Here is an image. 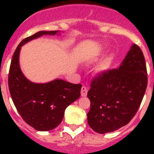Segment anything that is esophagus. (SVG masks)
<instances>
[{"instance_id": "1", "label": "esophagus", "mask_w": 154, "mask_h": 154, "mask_svg": "<svg viewBox=\"0 0 154 154\" xmlns=\"http://www.w3.org/2000/svg\"><path fill=\"white\" fill-rule=\"evenodd\" d=\"M87 93H88V89L85 86L82 87V91H81V94L82 97H86Z\"/></svg>"}]
</instances>
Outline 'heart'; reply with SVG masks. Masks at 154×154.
<instances>
[{"mask_svg":"<svg viewBox=\"0 0 154 154\" xmlns=\"http://www.w3.org/2000/svg\"><path fill=\"white\" fill-rule=\"evenodd\" d=\"M111 62H112V57H108L105 58V59L100 63V65H98V67H97V71L100 72L106 71V70L109 68L110 65H111Z\"/></svg>","mask_w":154,"mask_h":154,"instance_id":"obj_1","label":"heart"}]
</instances>
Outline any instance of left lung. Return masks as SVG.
I'll use <instances>...</instances> for the list:
<instances>
[{"mask_svg":"<svg viewBox=\"0 0 154 154\" xmlns=\"http://www.w3.org/2000/svg\"><path fill=\"white\" fill-rule=\"evenodd\" d=\"M143 53L134 44L118 69L98 74L87 96L90 109L88 124L98 134L111 133L129 123L137 112L147 88Z\"/></svg>","mask_w":154,"mask_h":154,"instance_id":"1","label":"left lung"}]
</instances>
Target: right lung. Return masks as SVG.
Listing matches in <instances>:
<instances>
[{"label":"right lung","instance_id":"obj_1","mask_svg":"<svg viewBox=\"0 0 154 154\" xmlns=\"http://www.w3.org/2000/svg\"><path fill=\"white\" fill-rule=\"evenodd\" d=\"M58 31H40L22 40L13 53L8 72V89L16 109L23 120L38 131H49L62 122L65 109L81 96V84L60 79L37 84L23 75L19 54L23 45L42 35H55Z\"/></svg>","mask_w":154,"mask_h":154}]
</instances>
